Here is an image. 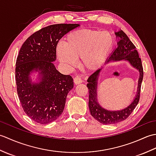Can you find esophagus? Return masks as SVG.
Here are the masks:
<instances>
[{
  "mask_svg": "<svg viewBox=\"0 0 156 156\" xmlns=\"http://www.w3.org/2000/svg\"><path fill=\"white\" fill-rule=\"evenodd\" d=\"M74 82L75 84H79L82 83V78H80V76H76V77L74 78Z\"/></svg>",
  "mask_w": 156,
  "mask_h": 156,
  "instance_id": "esophagus-1",
  "label": "esophagus"
}]
</instances>
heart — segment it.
<instances>
[{"mask_svg": "<svg viewBox=\"0 0 156 156\" xmlns=\"http://www.w3.org/2000/svg\"><path fill=\"white\" fill-rule=\"evenodd\" d=\"M113 45L114 37L111 32L82 29L69 33L64 45L58 44L55 51L59 60L65 65L74 66L76 59L80 58L82 67L93 70L104 62Z\"/></svg>", "mask_w": 156, "mask_h": 156, "instance_id": "1", "label": "heart"}]
</instances>
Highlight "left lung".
<instances>
[{"label":"left lung","mask_w":156,"mask_h":156,"mask_svg":"<svg viewBox=\"0 0 156 156\" xmlns=\"http://www.w3.org/2000/svg\"><path fill=\"white\" fill-rule=\"evenodd\" d=\"M115 34L116 37H119L117 48L111 53L106 61V64L111 61H128L133 68H136L140 72V78L138 80L137 93L133 102L127 107L120 111L107 110L102 108L97 102V81L102 68L97 69L88 78L87 87L89 90L88 107L90 114L96 120L105 125L117 123L125 120L131 114L140 101L141 82L144 78V69L141 59L139 57V54L135 46L122 31L115 32Z\"/></svg>","instance_id":"left-lung-1"}]
</instances>
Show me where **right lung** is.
Returning <instances> with one entry per match:
<instances>
[{"label": "right lung", "mask_w": 156, "mask_h": 156, "mask_svg": "<svg viewBox=\"0 0 156 156\" xmlns=\"http://www.w3.org/2000/svg\"><path fill=\"white\" fill-rule=\"evenodd\" d=\"M78 26L49 25L32 34L20 49L15 68L16 90L23 111L38 123H50L62 114L67 95L74 87L72 76L61 74L53 62L59 39ZM33 71L39 73L37 83L30 79Z\"/></svg>", "instance_id": "add662e5"}]
</instances>
